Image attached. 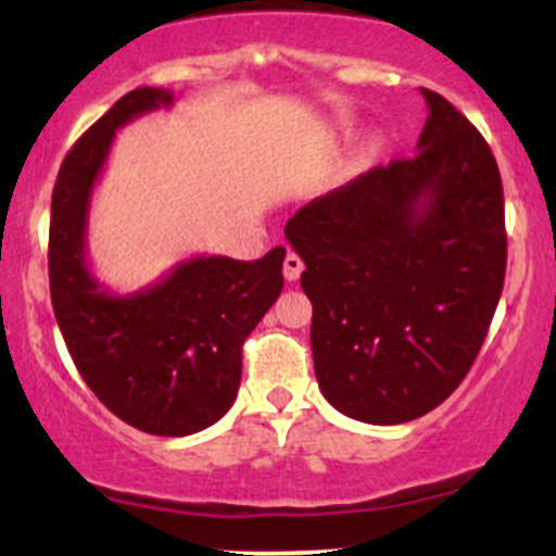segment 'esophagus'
Masks as SVG:
<instances>
[{
  "label": "esophagus",
  "mask_w": 556,
  "mask_h": 556,
  "mask_svg": "<svg viewBox=\"0 0 556 556\" xmlns=\"http://www.w3.org/2000/svg\"><path fill=\"white\" fill-rule=\"evenodd\" d=\"M303 269H305V264H303V258L298 256V253H287L285 256V264H282V271H285V279L287 282H298L300 279V274H303Z\"/></svg>",
  "instance_id": "esophagus-1"
}]
</instances>
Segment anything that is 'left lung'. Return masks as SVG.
<instances>
[{
  "label": "left lung",
  "mask_w": 556,
  "mask_h": 556,
  "mask_svg": "<svg viewBox=\"0 0 556 556\" xmlns=\"http://www.w3.org/2000/svg\"><path fill=\"white\" fill-rule=\"evenodd\" d=\"M420 93L429 119L416 154L314 198L285 225L314 305L318 387L376 426L426 416L460 387L507 269L496 159L444 96Z\"/></svg>",
  "instance_id": "obj_1"
}]
</instances>
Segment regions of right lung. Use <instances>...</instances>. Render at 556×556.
I'll return each mask as SVG.
<instances>
[{
	"instance_id": "add662e5",
	"label": "right lung",
	"mask_w": 556,
	"mask_h": 556,
	"mask_svg": "<svg viewBox=\"0 0 556 556\" xmlns=\"http://www.w3.org/2000/svg\"><path fill=\"white\" fill-rule=\"evenodd\" d=\"M172 99L164 88H136L70 149L52 193L49 287L70 355L96 397L138 431L188 437L238 397L242 342L282 292L285 248L258 261H182L132 295L99 285L86 261L93 185L114 132Z\"/></svg>"
}]
</instances>
